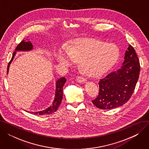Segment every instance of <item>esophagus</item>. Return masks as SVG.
I'll use <instances>...</instances> for the list:
<instances>
[{
	"label": "esophagus",
	"mask_w": 149,
	"mask_h": 149,
	"mask_svg": "<svg viewBox=\"0 0 149 149\" xmlns=\"http://www.w3.org/2000/svg\"><path fill=\"white\" fill-rule=\"evenodd\" d=\"M76 80H77V81H79L80 83H83L86 81V80L84 78L80 77V76H77L76 77Z\"/></svg>",
	"instance_id": "esophagus-1"
}]
</instances>
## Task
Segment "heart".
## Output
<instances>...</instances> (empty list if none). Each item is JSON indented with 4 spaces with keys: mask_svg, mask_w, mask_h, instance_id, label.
Listing matches in <instances>:
<instances>
[{
    "mask_svg": "<svg viewBox=\"0 0 149 149\" xmlns=\"http://www.w3.org/2000/svg\"><path fill=\"white\" fill-rule=\"evenodd\" d=\"M120 50L116 45L91 38H78L66 49L56 53L58 63L64 67L74 66L80 62V69L91 77H98L106 72L120 57Z\"/></svg>",
    "mask_w": 149,
    "mask_h": 149,
    "instance_id": "b5f03b06",
    "label": "heart"
}]
</instances>
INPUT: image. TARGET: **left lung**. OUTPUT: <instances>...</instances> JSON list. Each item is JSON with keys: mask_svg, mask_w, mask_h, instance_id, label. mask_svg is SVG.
<instances>
[{"mask_svg": "<svg viewBox=\"0 0 149 149\" xmlns=\"http://www.w3.org/2000/svg\"><path fill=\"white\" fill-rule=\"evenodd\" d=\"M119 69L100 80L99 93L92 103L101 109H112L127 102L138 81L140 65L134 48L130 45Z\"/></svg>", "mask_w": 149, "mask_h": 149, "instance_id": "1", "label": "left lung"}]
</instances>
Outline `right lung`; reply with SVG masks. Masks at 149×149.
<instances>
[{"instance_id":"obj_1","label":"right lung","mask_w":149,"mask_h":149,"mask_svg":"<svg viewBox=\"0 0 149 149\" xmlns=\"http://www.w3.org/2000/svg\"><path fill=\"white\" fill-rule=\"evenodd\" d=\"M33 49V45L31 43L30 41L28 40H23L15 48V52L13 54V57L11 58V61L9 62L7 68V74L8 73L9 71V68L10 64L11 63L12 61L13 60L14 56L16 54L17 51H31ZM66 81V80L65 77H61L59 79L56 83V92H55V98L54 100V101L52 104L45 110H43L42 111H39V112H30V113H33L34 115H49L54 112H56L57 109L58 108L59 106L61 104V100L63 98V88L64 85ZM28 112V111H26Z\"/></svg>"}]
</instances>
